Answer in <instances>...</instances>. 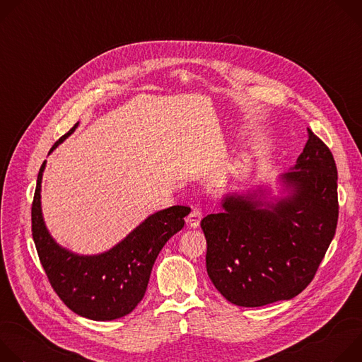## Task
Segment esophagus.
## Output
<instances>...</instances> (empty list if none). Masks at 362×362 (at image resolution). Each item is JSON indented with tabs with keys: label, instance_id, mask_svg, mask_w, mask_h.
Listing matches in <instances>:
<instances>
[{
	"label": "esophagus",
	"instance_id": "1",
	"mask_svg": "<svg viewBox=\"0 0 362 362\" xmlns=\"http://www.w3.org/2000/svg\"><path fill=\"white\" fill-rule=\"evenodd\" d=\"M200 221H202V212L199 209H193L186 218V222L190 228H197L200 225Z\"/></svg>",
	"mask_w": 362,
	"mask_h": 362
}]
</instances>
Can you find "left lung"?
Returning <instances> with one entry per match:
<instances>
[{
    "mask_svg": "<svg viewBox=\"0 0 362 362\" xmlns=\"http://www.w3.org/2000/svg\"><path fill=\"white\" fill-rule=\"evenodd\" d=\"M281 196L257 187L223 196L222 212L202 219L206 269L215 288L239 306L292 299L315 276L338 222L337 166L331 150L308 129Z\"/></svg>",
    "mask_w": 362,
    "mask_h": 362,
    "instance_id": "left-lung-1",
    "label": "left lung"
}]
</instances>
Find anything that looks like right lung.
Listing matches in <instances>:
<instances>
[{"label":"right lung","mask_w":362,"mask_h":362,"mask_svg":"<svg viewBox=\"0 0 362 362\" xmlns=\"http://www.w3.org/2000/svg\"><path fill=\"white\" fill-rule=\"evenodd\" d=\"M77 126L78 123L59 139L49 153L73 134ZM44 169L45 162L37 177L31 222L37 253L51 286L80 317L112 321L130 314L144 296L159 252L183 228V218L190 214V208L170 206L147 216L109 250L78 255L59 245L45 226L41 211Z\"/></svg>","instance_id":"1"}]
</instances>
